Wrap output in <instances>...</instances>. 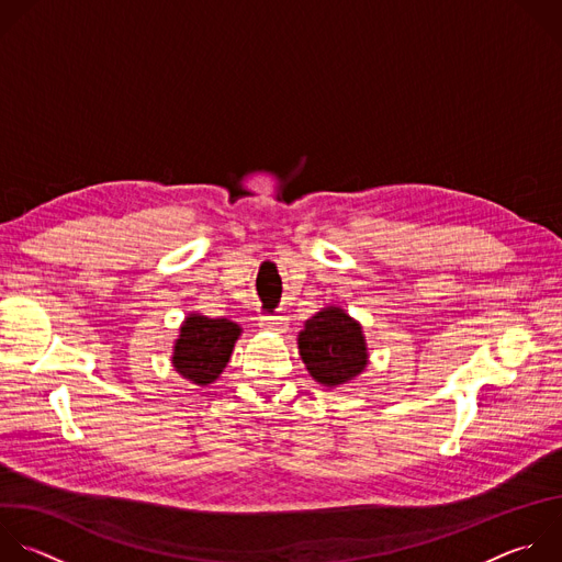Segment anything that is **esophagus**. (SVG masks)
Listing matches in <instances>:
<instances>
[{"label": "esophagus", "mask_w": 562, "mask_h": 562, "mask_svg": "<svg viewBox=\"0 0 562 562\" xmlns=\"http://www.w3.org/2000/svg\"><path fill=\"white\" fill-rule=\"evenodd\" d=\"M260 328L271 330V333H286L289 324L284 322V317H278V315H262L260 317Z\"/></svg>", "instance_id": "obj_1"}]
</instances>
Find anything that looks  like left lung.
<instances>
[{
	"mask_svg": "<svg viewBox=\"0 0 562 562\" xmlns=\"http://www.w3.org/2000/svg\"><path fill=\"white\" fill-rule=\"evenodd\" d=\"M297 350L308 375L326 389L350 384L368 366L361 324L335 304L324 306L304 322L297 335Z\"/></svg>",
	"mask_w": 562,
	"mask_h": 562,
	"instance_id": "obj_1",
	"label": "left lung"
}]
</instances>
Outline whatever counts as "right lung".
I'll return each instance as SVG.
<instances>
[{
    "mask_svg": "<svg viewBox=\"0 0 562 562\" xmlns=\"http://www.w3.org/2000/svg\"><path fill=\"white\" fill-rule=\"evenodd\" d=\"M240 335V324L227 317L187 313L173 339L171 366L187 382L210 386L223 375Z\"/></svg>",
    "mask_w": 562,
    "mask_h": 562,
    "instance_id": "1",
    "label": "right lung"
}]
</instances>
